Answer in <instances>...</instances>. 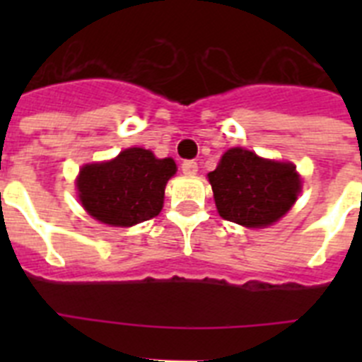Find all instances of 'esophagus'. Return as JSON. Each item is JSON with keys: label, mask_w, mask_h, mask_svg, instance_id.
<instances>
[{"label": "esophagus", "mask_w": 362, "mask_h": 362, "mask_svg": "<svg viewBox=\"0 0 362 362\" xmlns=\"http://www.w3.org/2000/svg\"><path fill=\"white\" fill-rule=\"evenodd\" d=\"M181 170L185 175H196L197 174V163L196 161H183Z\"/></svg>", "instance_id": "1"}]
</instances>
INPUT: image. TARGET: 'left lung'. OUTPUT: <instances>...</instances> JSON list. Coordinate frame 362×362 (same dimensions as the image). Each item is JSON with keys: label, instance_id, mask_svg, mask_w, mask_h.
<instances>
[{"label": "left lung", "instance_id": "1", "mask_svg": "<svg viewBox=\"0 0 362 362\" xmlns=\"http://www.w3.org/2000/svg\"><path fill=\"white\" fill-rule=\"evenodd\" d=\"M209 181L219 216L246 228L274 225L292 209L300 192L292 163L263 159L241 146L223 153Z\"/></svg>", "mask_w": 362, "mask_h": 362}]
</instances>
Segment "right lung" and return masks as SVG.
<instances>
[{
  "label": "right lung",
  "instance_id": "add662e5",
  "mask_svg": "<svg viewBox=\"0 0 362 362\" xmlns=\"http://www.w3.org/2000/svg\"><path fill=\"white\" fill-rule=\"evenodd\" d=\"M175 170L172 158L158 159L134 146L110 161L83 166L76 187L88 216L110 226H134L161 212L165 187Z\"/></svg>",
  "mask_w": 362,
  "mask_h": 362
}]
</instances>
